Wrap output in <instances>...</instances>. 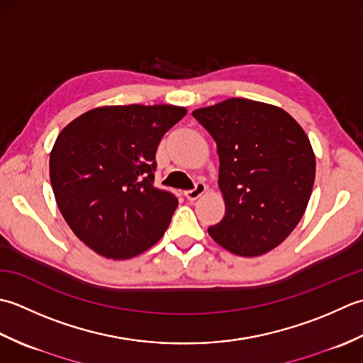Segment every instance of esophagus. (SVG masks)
Returning a JSON list of instances; mask_svg holds the SVG:
<instances>
[{
  "instance_id": "34e87169",
  "label": "esophagus",
  "mask_w": 363,
  "mask_h": 363,
  "mask_svg": "<svg viewBox=\"0 0 363 363\" xmlns=\"http://www.w3.org/2000/svg\"><path fill=\"white\" fill-rule=\"evenodd\" d=\"M205 191H206L205 183H197V184H196V188H194V189H189V191L184 192V196H186L188 201H196V199L201 197Z\"/></svg>"
}]
</instances>
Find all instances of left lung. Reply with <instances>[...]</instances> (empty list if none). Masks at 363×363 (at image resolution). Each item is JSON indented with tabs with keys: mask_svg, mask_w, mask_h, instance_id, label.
I'll use <instances>...</instances> for the list:
<instances>
[{
	"mask_svg": "<svg viewBox=\"0 0 363 363\" xmlns=\"http://www.w3.org/2000/svg\"><path fill=\"white\" fill-rule=\"evenodd\" d=\"M216 140L225 214L208 228L219 246L258 257L284 242L304 216L315 182V153L282 108L227 99L192 111Z\"/></svg>",
	"mask_w": 363,
	"mask_h": 363,
	"instance_id": "1",
	"label": "left lung"
}]
</instances>
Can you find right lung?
Instances as JSON below:
<instances>
[{
  "mask_svg": "<svg viewBox=\"0 0 363 363\" xmlns=\"http://www.w3.org/2000/svg\"><path fill=\"white\" fill-rule=\"evenodd\" d=\"M186 108L100 106L72 121L50 153L59 211L87 247L127 260L161 240L179 205L153 186L155 153Z\"/></svg>",
  "mask_w": 363,
  "mask_h": 363,
  "instance_id": "1",
  "label": "right lung"
}]
</instances>
